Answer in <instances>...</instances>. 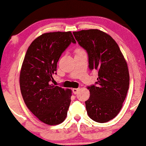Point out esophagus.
Segmentation results:
<instances>
[{
    "mask_svg": "<svg viewBox=\"0 0 146 146\" xmlns=\"http://www.w3.org/2000/svg\"><path fill=\"white\" fill-rule=\"evenodd\" d=\"M72 91L73 93H74L75 95L77 94L78 93V92L79 91V89H76V88H74V89H72Z\"/></svg>",
    "mask_w": 146,
    "mask_h": 146,
    "instance_id": "34e87169",
    "label": "esophagus"
}]
</instances>
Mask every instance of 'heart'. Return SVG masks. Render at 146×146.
<instances>
[{"mask_svg":"<svg viewBox=\"0 0 146 146\" xmlns=\"http://www.w3.org/2000/svg\"><path fill=\"white\" fill-rule=\"evenodd\" d=\"M83 51V50H82L81 48H77L76 51H75V53H78V52H80V51Z\"/></svg>","mask_w":146,"mask_h":146,"instance_id":"heart-1","label":"heart"}]
</instances>
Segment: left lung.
I'll list each match as a JSON object with an SVG mask.
<instances>
[{
    "label": "left lung",
    "mask_w": 146,
    "mask_h": 146,
    "mask_svg": "<svg viewBox=\"0 0 146 146\" xmlns=\"http://www.w3.org/2000/svg\"><path fill=\"white\" fill-rule=\"evenodd\" d=\"M73 35L87 52L90 70H98L97 85L88 87L87 114L95 122L106 123L120 112L128 92L127 63L116 41L106 32L90 29L74 32Z\"/></svg>",
    "instance_id": "left-lung-1"
}]
</instances>
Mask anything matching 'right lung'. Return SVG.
<instances>
[{"label":"right lung","instance_id":"1","mask_svg":"<svg viewBox=\"0 0 146 146\" xmlns=\"http://www.w3.org/2000/svg\"><path fill=\"white\" fill-rule=\"evenodd\" d=\"M71 42L72 32L42 34L29 46L21 66L19 84L28 108L42 123H62L67 116L72 90L51 84L59 57Z\"/></svg>","mask_w":146,"mask_h":146}]
</instances>
